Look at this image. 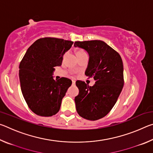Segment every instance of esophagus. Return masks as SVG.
Returning <instances> with one entry per match:
<instances>
[{"instance_id":"34e87169","label":"esophagus","mask_w":153,"mask_h":153,"mask_svg":"<svg viewBox=\"0 0 153 153\" xmlns=\"http://www.w3.org/2000/svg\"><path fill=\"white\" fill-rule=\"evenodd\" d=\"M72 84H73V85H74L75 84H76V80L72 79Z\"/></svg>"}]
</instances>
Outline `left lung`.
<instances>
[{
    "label": "left lung",
    "instance_id": "1",
    "mask_svg": "<svg viewBox=\"0 0 153 153\" xmlns=\"http://www.w3.org/2000/svg\"><path fill=\"white\" fill-rule=\"evenodd\" d=\"M74 46L88 53L85 74L95 80L92 86L79 80L76 82L79 89V94L75 97L76 111L83 118L98 120L110 112L122 90V59L117 52L102 40L77 41Z\"/></svg>",
    "mask_w": 153,
    "mask_h": 153
}]
</instances>
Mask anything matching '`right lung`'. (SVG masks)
<instances>
[{
  "label": "right lung",
  "instance_id": "right-lung-1",
  "mask_svg": "<svg viewBox=\"0 0 153 153\" xmlns=\"http://www.w3.org/2000/svg\"><path fill=\"white\" fill-rule=\"evenodd\" d=\"M73 43L55 38H40L28 48L21 61L19 76L22 94L36 115L51 117L60 109L72 82L66 77L55 80L53 75Z\"/></svg>",
  "mask_w": 153,
  "mask_h": 153
}]
</instances>
